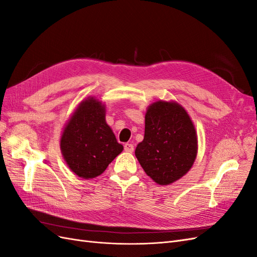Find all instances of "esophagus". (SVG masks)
<instances>
[{
	"label": "esophagus",
	"mask_w": 257,
	"mask_h": 257,
	"mask_svg": "<svg viewBox=\"0 0 257 257\" xmlns=\"http://www.w3.org/2000/svg\"><path fill=\"white\" fill-rule=\"evenodd\" d=\"M124 150H125L126 152H133L134 151V146L133 145H132V144H125V145H124Z\"/></svg>",
	"instance_id": "1"
}]
</instances>
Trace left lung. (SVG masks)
Returning a JSON list of instances; mask_svg holds the SVG:
<instances>
[{
	"label": "left lung",
	"mask_w": 257,
	"mask_h": 257,
	"mask_svg": "<svg viewBox=\"0 0 257 257\" xmlns=\"http://www.w3.org/2000/svg\"><path fill=\"white\" fill-rule=\"evenodd\" d=\"M145 137L135 155L153 181L167 185L183 177L197 154V136L188 112L177 103L159 100L145 116Z\"/></svg>",
	"instance_id": "left-lung-1"
}]
</instances>
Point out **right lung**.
<instances>
[{"mask_svg": "<svg viewBox=\"0 0 257 257\" xmlns=\"http://www.w3.org/2000/svg\"><path fill=\"white\" fill-rule=\"evenodd\" d=\"M122 150L105 121L104 105L93 97L81 102L61 137V151L72 172L83 179L95 178Z\"/></svg>", "mask_w": 257, "mask_h": 257, "instance_id": "right-lung-1", "label": "right lung"}]
</instances>
